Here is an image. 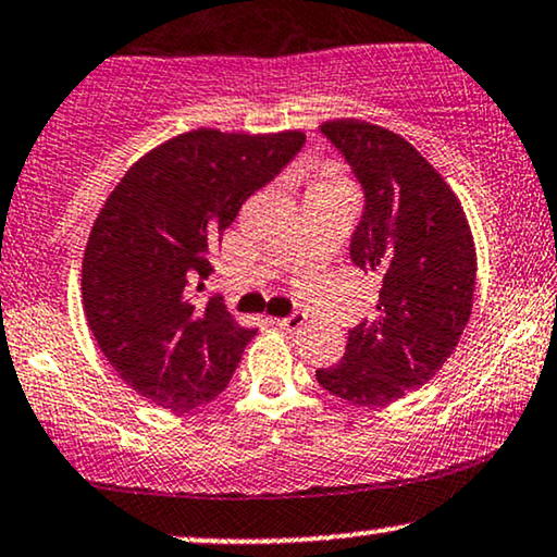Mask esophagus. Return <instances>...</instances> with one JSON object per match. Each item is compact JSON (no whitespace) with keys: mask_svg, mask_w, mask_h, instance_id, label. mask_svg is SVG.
<instances>
[{"mask_svg":"<svg viewBox=\"0 0 557 557\" xmlns=\"http://www.w3.org/2000/svg\"><path fill=\"white\" fill-rule=\"evenodd\" d=\"M274 323H277L280 329L298 331V329H302V323H306V315H302V313H290V315H285V319H274Z\"/></svg>","mask_w":557,"mask_h":557,"instance_id":"34e87169","label":"esophagus"}]
</instances>
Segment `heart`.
Listing matches in <instances>:
<instances>
[{
	"instance_id": "obj_1",
	"label": "heart",
	"mask_w": 557,
	"mask_h": 557,
	"mask_svg": "<svg viewBox=\"0 0 557 557\" xmlns=\"http://www.w3.org/2000/svg\"><path fill=\"white\" fill-rule=\"evenodd\" d=\"M308 189H349V187H347V180H344L339 174V169L326 164L319 172V177L311 182V187H308Z\"/></svg>"
}]
</instances>
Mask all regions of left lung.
<instances>
[{
	"instance_id": "1",
	"label": "left lung",
	"mask_w": 557,
	"mask_h": 557,
	"mask_svg": "<svg viewBox=\"0 0 557 557\" xmlns=\"http://www.w3.org/2000/svg\"><path fill=\"white\" fill-rule=\"evenodd\" d=\"M321 133L362 185L351 262L380 283L377 315L349 331L339 364L315 370L331 396L385 406L429 383L468 326L475 244L460 200L398 133L329 121Z\"/></svg>"
}]
</instances>
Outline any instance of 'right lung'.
Wrapping results in <instances>:
<instances>
[{
    "label": "right lung",
    "mask_w": 557,
    "mask_h": 557,
    "mask_svg": "<svg viewBox=\"0 0 557 557\" xmlns=\"http://www.w3.org/2000/svg\"><path fill=\"white\" fill-rule=\"evenodd\" d=\"M302 144L300 131L197 128L140 157L110 193L84 249L82 298L102 355L138 396L189 411L228 385L257 331L189 293L244 202Z\"/></svg>",
    "instance_id": "add662e5"
}]
</instances>
